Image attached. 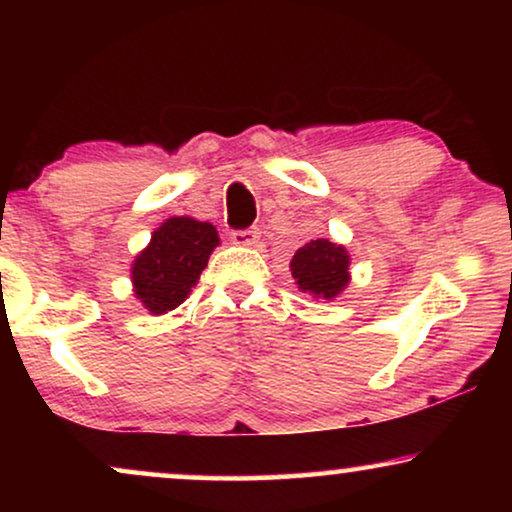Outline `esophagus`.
<instances>
[{"label": "esophagus", "mask_w": 512, "mask_h": 512, "mask_svg": "<svg viewBox=\"0 0 512 512\" xmlns=\"http://www.w3.org/2000/svg\"><path fill=\"white\" fill-rule=\"evenodd\" d=\"M258 237H261L258 228H247V230H235L230 240H233V244H237V247H254Z\"/></svg>", "instance_id": "1"}]
</instances>
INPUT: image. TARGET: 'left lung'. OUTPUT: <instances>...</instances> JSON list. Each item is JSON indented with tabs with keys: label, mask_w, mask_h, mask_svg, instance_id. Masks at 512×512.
<instances>
[{
	"label": "left lung",
	"mask_w": 512,
	"mask_h": 512,
	"mask_svg": "<svg viewBox=\"0 0 512 512\" xmlns=\"http://www.w3.org/2000/svg\"><path fill=\"white\" fill-rule=\"evenodd\" d=\"M349 263L352 258L342 244L312 240L296 251L289 268L300 291L317 300H333L347 289L352 279Z\"/></svg>",
	"instance_id": "1"
}]
</instances>
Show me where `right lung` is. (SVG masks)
<instances>
[{"instance_id": "obj_1", "label": "right lung", "mask_w": 512, "mask_h": 512, "mask_svg": "<svg viewBox=\"0 0 512 512\" xmlns=\"http://www.w3.org/2000/svg\"><path fill=\"white\" fill-rule=\"evenodd\" d=\"M212 223L193 216H170L151 233V242L132 261V293L153 317L184 303L219 247Z\"/></svg>"}]
</instances>
